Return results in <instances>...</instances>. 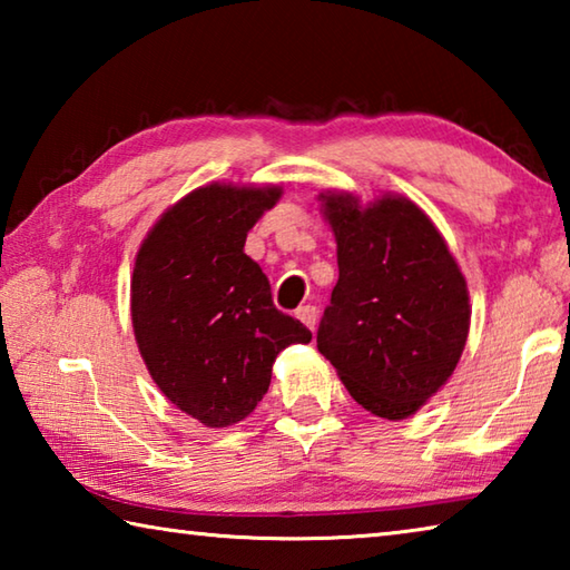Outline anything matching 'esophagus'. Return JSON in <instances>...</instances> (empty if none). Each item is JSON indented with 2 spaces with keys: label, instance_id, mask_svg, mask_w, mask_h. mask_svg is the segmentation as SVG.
Returning a JSON list of instances; mask_svg holds the SVG:
<instances>
[{
  "label": "esophagus",
  "instance_id": "34e87169",
  "mask_svg": "<svg viewBox=\"0 0 570 570\" xmlns=\"http://www.w3.org/2000/svg\"><path fill=\"white\" fill-rule=\"evenodd\" d=\"M296 316L298 320H302V324H306L308 330H316V322H320V314H316V306H302L296 312Z\"/></svg>",
  "mask_w": 570,
  "mask_h": 570
}]
</instances>
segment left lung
Masks as SVG:
<instances>
[{
    "label": "left lung",
    "mask_w": 570,
    "mask_h": 570,
    "mask_svg": "<svg viewBox=\"0 0 570 570\" xmlns=\"http://www.w3.org/2000/svg\"><path fill=\"white\" fill-rule=\"evenodd\" d=\"M336 238L340 282L316 346L352 397L404 420L435 397L462 356L470 294L455 256L424 210L397 193L362 200L320 193Z\"/></svg>",
    "instance_id": "left-lung-1"
}]
</instances>
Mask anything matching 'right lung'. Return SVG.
<instances>
[{"label": "right lung", "mask_w": 570, "mask_h": 570, "mask_svg": "<svg viewBox=\"0 0 570 570\" xmlns=\"http://www.w3.org/2000/svg\"><path fill=\"white\" fill-rule=\"evenodd\" d=\"M282 193L200 186L156 220L135 256L130 316L142 362L158 390L206 428L248 417L278 352L312 342L274 306L262 266L244 254L248 230Z\"/></svg>", "instance_id": "add662e5"}]
</instances>
